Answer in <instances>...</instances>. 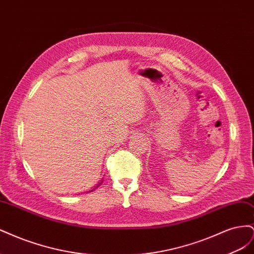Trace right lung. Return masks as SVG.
<instances>
[{"label":"right lung","mask_w":254,"mask_h":254,"mask_svg":"<svg viewBox=\"0 0 254 254\" xmlns=\"http://www.w3.org/2000/svg\"><path fill=\"white\" fill-rule=\"evenodd\" d=\"M101 183H102V182H101ZM101 183H99V184H101ZM99 184H98V186H99Z\"/></svg>","instance_id":"right-lung-1"}]
</instances>
